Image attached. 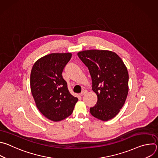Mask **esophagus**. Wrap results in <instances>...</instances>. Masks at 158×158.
<instances>
[{
  "label": "esophagus",
  "instance_id": "esophagus-1",
  "mask_svg": "<svg viewBox=\"0 0 158 158\" xmlns=\"http://www.w3.org/2000/svg\"><path fill=\"white\" fill-rule=\"evenodd\" d=\"M87 93V91H86V90H83V91L81 92V96H84V95H85L86 93Z\"/></svg>",
  "mask_w": 158,
  "mask_h": 158
}]
</instances>
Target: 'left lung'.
Listing matches in <instances>:
<instances>
[{"instance_id": "1", "label": "left lung", "mask_w": 158, "mask_h": 158, "mask_svg": "<svg viewBox=\"0 0 158 158\" xmlns=\"http://www.w3.org/2000/svg\"><path fill=\"white\" fill-rule=\"evenodd\" d=\"M77 56L87 67L92 89L98 96L90 112L104 121L114 118L124 106L129 91V74L123 60L115 52L106 50L83 51Z\"/></svg>"}]
</instances>
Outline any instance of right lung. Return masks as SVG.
Masks as SVG:
<instances>
[{"label":"right lung","instance_id":"obj_1","mask_svg":"<svg viewBox=\"0 0 158 158\" xmlns=\"http://www.w3.org/2000/svg\"><path fill=\"white\" fill-rule=\"evenodd\" d=\"M71 53H52L38 59L31 73V89L37 109L48 119L60 121L69 116L78 99L69 93L62 77Z\"/></svg>","mask_w":158,"mask_h":158}]
</instances>
